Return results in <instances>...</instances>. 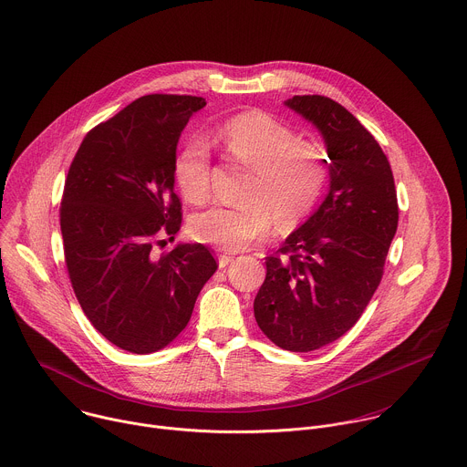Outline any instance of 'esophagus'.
Returning <instances> with one entry per match:
<instances>
[{
	"label": "esophagus",
	"instance_id": "34e87169",
	"mask_svg": "<svg viewBox=\"0 0 467 467\" xmlns=\"http://www.w3.org/2000/svg\"><path fill=\"white\" fill-rule=\"evenodd\" d=\"M233 260H234V258H233V256H229V254H220V256H218V265H220V269L227 267Z\"/></svg>",
	"mask_w": 467,
	"mask_h": 467
}]
</instances>
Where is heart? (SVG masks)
Instances as JSON below:
<instances>
[{
	"instance_id": "1",
	"label": "heart",
	"mask_w": 467,
	"mask_h": 467,
	"mask_svg": "<svg viewBox=\"0 0 467 467\" xmlns=\"http://www.w3.org/2000/svg\"><path fill=\"white\" fill-rule=\"evenodd\" d=\"M218 138L231 158L251 169L242 205H213L191 220L196 240L223 251H240L265 236L276 220L291 229L309 216L326 180L322 150L264 112H244L225 121ZM211 152L202 140H189L174 158L172 172L185 200L209 196Z\"/></svg>"
}]
</instances>
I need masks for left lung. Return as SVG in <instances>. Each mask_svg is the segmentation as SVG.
I'll list each match as a JSON object with an SVG mask.
<instances>
[{
  "label": "left lung",
  "mask_w": 467,
  "mask_h": 467,
  "mask_svg": "<svg viewBox=\"0 0 467 467\" xmlns=\"http://www.w3.org/2000/svg\"><path fill=\"white\" fill-rule=\"evenodd\" d=\"M285 105L320 130L331 183L311 218L265 258L254 318L278 348L307 353L338 340L362 317L384 275L399 203L388 156L346 107L318 94Z\"/></svg>",
  "instance_id": "8db88e82"
}]
</instances>
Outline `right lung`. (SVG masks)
<instances>
[{
    "instance_id": "1",
    "label": "right lung",
    "mask_w": 467,
    "mask_h": 467,
    "mask_svg": "<svg viewBox=\"0 0 467 467\" xmlns=\"http://www.w3.org/2000/svg\"><path fill=\"white\" fill-rule=\"evenodd\" d=\"M198 96H141L83 138L65 180L59 225L74 295L96 331L136 355L169 346L189 324L218 264L202 244L174 240L176 145Z\"/></svg>"
}]
</instances>
